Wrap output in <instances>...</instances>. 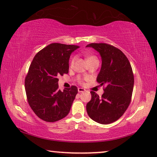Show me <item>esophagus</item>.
Listing matches in <instances>:
<instances>
[{"mask_svg":"<svg viewBox=\"0 0 157 157\" xmlns=\"http://www.w3.org/2000/svg\"><path fill=\"white\" fill-rule=\"evenodd\" d=\"M86 90L84 89H83V88H78V92L79 93H82V92H84V91H85Z\"/></svg>","mask_w":157,"mask_h":157,"instance_id":"34e87169","label":"esophagus"}]
</instances>
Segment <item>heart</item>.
I'll use <instances>...</instances> for the list:
<instances>
[{
    "label": "heart",
    "mask_w": 157,
    "mask_h": 157,
    "mask_svg": "<svg viewBox=\"0 0 157 157\" xmlns=\"http://www.w3.org/2000/svg\"><path fill=\"white\" fill-rule=\"evenodd\" d=\"M96 59V57L95 56H91V55H86V61L92 60V59ZM75 60V58H73V59L71 60V66H73ZM79 82H81V79H79Z\"/></svg>",
    "instance_id": "b5f03b06"
}]
</instances>
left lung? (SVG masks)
<instances>
[{"label": "left lung", "instance_id": "8db88e82", "mask_svg": "<svg viewBox=\"0 0 157 157\" xmlns=\"http://www.w3.org/2000/svg\"><path fill=\"white\" fill-rule=\"evenodd\" d=\"M86 47H92L100 54L102 64L96 80L105 85L101 97L91 91L86 112L99 124L113 123L123 115L130 104L134 84L132 68L125 54L114 46L91 43Z\"/></svg>", "mask_w": 157, "mask_h": 157}]
</instances>
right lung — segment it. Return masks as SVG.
<instances>
[{"instance_id":"right-lung-1","label":"right lung","mask_w":157,"mask_h":157,"mask_svg":"<svg viewBox=\"0 0 157 157\" xmlns=\"http://www.w3.org/2000/svg\"><path fill=\"white\" fill-rule=\"evenodd\" d=\"M79 47L52 43L37 53L31 62L25 79V89L30 107L44 121H59L71 110L78 88L72 86L61 91L58 77L68 73L70 56Z\"/></svg>"}]
</instances>
